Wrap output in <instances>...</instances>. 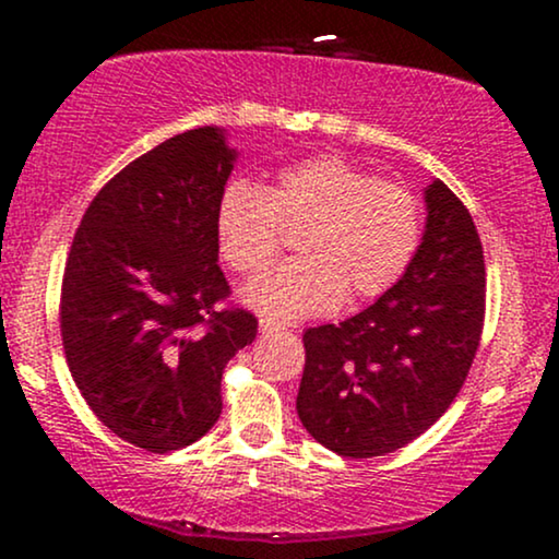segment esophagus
I'll list each match as a JSON object with an SVG mask.
<instances>
[{"mask_svg":"<svg viewBox=\"0 0 559 559\" xmlns=\"http://www.w3.org/2000/svg\"><path fill=\"white\" fill-rule=\"evenodd\" d=\"M260 331L265 333V336H273V333H281V331H286V325L275 323V320H267V318H262V320H260Z\"/></svg>","mask_w":559,"mask_h":559,"instance_id":"34e87169","label":"esophagus"}]
</instances>
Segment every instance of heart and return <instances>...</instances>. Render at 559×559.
I'll list each match as a JSON object with an SVG mask.
<instances>
[{"label": "heart", "instance_id": "obj_1", "mask_svg": "<svg viewBox=\"0 0 559 559\" xmlns=\"http://www.w3.org/2000/svg\"><path fill=\"white\" fill-rule=\"evenodd\" d=\"M297 258L254 281L243 299L271 318H307L389 292L423 236L420 199L338 155L275 170L271 186L234 178L215 213L221 258L243 278L265 273L297 230Z\"/></svg>", "mask_w": 559, "mask_h": 559}]
</instances>
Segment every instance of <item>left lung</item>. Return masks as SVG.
<instances>
[{
	"label": "left lung",
	"mask_w": 559,
	"mask_h": 559,
	"mask_svg": "<svg viewBox=\"0 0 559 559\" xmlns=\"http://www.w3.org/2000/svg\"><path fill=\"white\" fill-rule=\"evenodd\" d=\"M426 234L368 310L307 329L297 413L342 457H381L426 433L463 389L486 312L476 223L447 183L426 189Z\"/></svg>",
	"instance_id": "obj_1"
}]
</instances>
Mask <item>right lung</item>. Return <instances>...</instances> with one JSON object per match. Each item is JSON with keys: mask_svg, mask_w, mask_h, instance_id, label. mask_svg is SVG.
Wrapping results in <instances>:
<instances>
[{"mask_svg": "<svg viewBox=\"0 0 559 559\" xmlns=\"http://www.w3.org/2000/svg\"><path fill=\"white\" fill-rule=\"evenodd\" d=\"M236 150L221 128L178 133L92 199L70 247L60 331L75 386L115 436L165 454L221 418V378L258 318L221 307L215 213Z\"/></svg>", "mask_w": 559, "mask_h": 559, "instance_id": "obj_1", "label": "right lung"}]
</instances>
